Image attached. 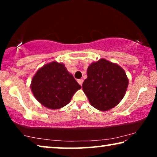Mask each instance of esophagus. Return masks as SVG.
Here are the masks:
<instances>
[{
	"instance_id": "34e87169",
	"label": "esophagus",
	"mask_w": 157,
	"mask_h": 157,
	"mask_svg": "<svg viewBox=\"0 0 157 157\" xmlns=\"http://www.w3.org/2000/svg\"><path fill=\"white\" fill-rule=\"evenodd\" d=\"M83 79H78V83L79 84H80L81 86H82V83H83Z\"/></svg>"
}]
</instances>
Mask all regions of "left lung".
<instances>
[{
	"instance_id": "1",
	"label": "left lung",
	"mask_w": 157,
	"mask_h": 157,
	"mask_svg": "<svg viewBox=\"0 0 157 157\" xmlns=\"http://www.w3.org/2000/svg\"><path fill=\"white\" fill-rule=\"evenodd\" d=\"M83 91L92 106L108 111L119 104L128 85L126 72L117 63L101 59L91 63L87 69Z\"/></svg>"
}]
</instances>
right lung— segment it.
Instances as JSON below:
<instances>
[{"mask_svg": "<svg viewBox=\"0 0 157 157\" xmlns=\"http://www.w3.org/2000/svg\"><path fill=\"white\" fill-rule=\"evenodd\" d=\"M81 89L73 75L62 63L52 61L37 71L32 78L31 89L34 97L50 109L63 108Z\"/></svg>", "mask_w": 157, "mask_h": 157, "instance_id": "obj_1", "label": "right lung"}]
</instances>
